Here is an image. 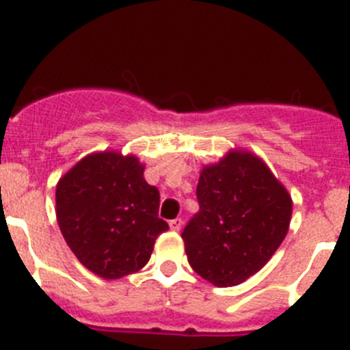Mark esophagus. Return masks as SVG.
<instances>
[{"mask_svg":"<svg viewBox=\"0 0 350 350\" xmlns=\"http://www.w3.org/2000/svg\"><path fill=\"white\" fill-rule=\"evenodd\" d=\"M169 227H171L172 232H179L183 227V220L181 218H174V220L169 221Z\"/></svg>","mask_w":350,"mask_h":350,"instance_id":"esophagus-1","label":"esophagus"}]
</instances>
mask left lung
I'll return each mask as SVG.
<instances>
[{"label": "left lung", "mask_w": 350, "mask_h": 350, "mask_svg": "<svg viewBox=\"0 0 350 350\" xmlns=\"http://www.w3.org/2000/svg\"><path fill=\"white\" fill-rule=\"evenodd\" d=\"M200 211L181 237L189 266L218 288L237 286L262 269L284 241L293 200L259 155L228 150L203 165Z\"/></svg>", "instance_id": "obj_1"}]
</instances>
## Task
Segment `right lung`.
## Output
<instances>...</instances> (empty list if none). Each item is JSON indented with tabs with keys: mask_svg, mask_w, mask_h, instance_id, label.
<instances>
[{
	"mask_svg": "<svg viewBox=\"0 0 350 350\" xmlns=\"http://www.w3.org/2000/svg\"><path fill=\"white\" fill-rule=\"evenodd\" d=\"M146 165L118 150L88 154L59 179L55 215L67 245L86 269L120 280L149 262L155 239L169 230L159 218V189Z\"/></svg>",
	"mask_w": 350,
	"mask_h": 350,
	"instance_id": "1",
	"label": "right lung"
}]
</instances>
